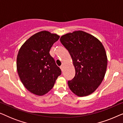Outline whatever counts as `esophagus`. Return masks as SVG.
<instances>
[{
	"label": "esophagus",
	"mask_w": 123,
	"mask_h": 123,
	"mask_svg": "<svg viewBox=\"0 0 123 123\" xmlns=\"http://www.w3.org/2000/svg\"><path fill=\"white\" fill-rule=\"evenodd\" d=\"M60 68V69H61V70H62V71H63V68H64V65H61Z\"/></svg>",
	"instance_id": "obj_1"
}]
</instances>
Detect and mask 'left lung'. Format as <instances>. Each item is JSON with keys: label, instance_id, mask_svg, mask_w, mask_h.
I'll return each mask as SVG.
<instances>
[{"label": "left lung", "instance_id": "left-lung-1", "mask_svg": "<svg viewBox=\"0 0 123 123\" xmlns=\"http://www.w3.org/2000/svg\"><path fill=\"white\" fill-rule=\"evenodd\" d=\"M73 60L75 74L68 84L78 96L89 95L101 83L106 71L107 58L102 43L82 31H74L60 37Z\"/></svg>", "mask_w": 123, "mask_h": 123}]
</instances>
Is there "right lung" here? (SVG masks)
Returning <instances> with one entry per match:
<instances>
[{
	"mask_svg": "<svg viewBox=\"0 0 123 123\" xmlns=\"http://www.w3.org/2000/svg\"><path fill=\"white\" fill-rule=\"evenodd\" d=\"M59 37L50 32H39L30 37L18 51V75L27 90L35 95L42 96L48 93L61 74V69L49 53Z\"/></svg>",
	"mask_w": 123,
	"mask_h": 123,
	"instance_id": "add662e5",
	"label": "right lung"
}]
</instances>
